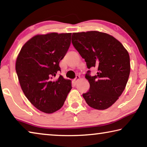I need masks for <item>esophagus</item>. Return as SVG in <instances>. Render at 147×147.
<instances>
[{"label":"esophagus","mask_w":147,"mask_h":147,"mask_svg":"<svg viewBox=\"0 0 147 147\" xmlns=\"http://www.w3.org/2000/svg\"><path fill=\"white\" fill-rule=\"evenodd\" d=\"M80 78V77L78 75H77V76H76V78L73 80V82H74V84H76L77 82H78Z\"/></svg>","instance_id":"34e87169"}]
</instances>
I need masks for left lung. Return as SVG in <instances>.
Segmentation results:
<instances>
[{
    "mask_svg": "<svg viewBox=\"0 0 147 147\" xmlns=\"http://www.w3.org/2000/svg\"><path fill=\"white\" fill-rule=\"evenodd\" d=\"M72 43L86 62L87 67L98 72L86 74L90 89L82 94L86 103L94 109H106L115 102L125 89L130 75L128 51L118 40L97 31L72 34Z\"/></svg>",
    "mask_w": 147,
    "mask_h": 147,
    "instance_id": "left-lung-1",
    "label": "left lung"
}]
</instances>
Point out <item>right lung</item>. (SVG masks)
Wrapping results in <instances>:
<instances>
[{
    "label": "right lung",
    "instance_id": "add662e5",
    "mask_svg": "<svg viewBox=\"0 0 147 147\" xmlns=\"http://www.w3.org/2000/svg\"><path fill=\"white\" fill-rule=\"evenodd\" d=\"M71 33L38 35L24 45L17 58L16 70L21 89L39 110L52 113L63 106L72 89L61 75L59 63L71 45Z\"/></svg>",
    "mask_w": 147,
    "mask_h": 147
}]
</instances>
